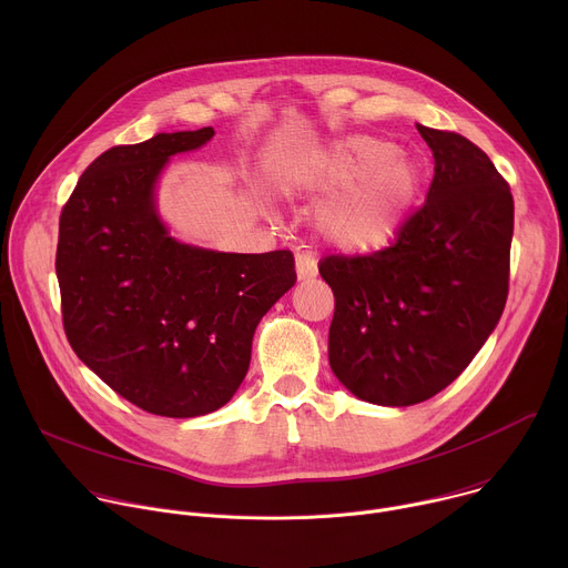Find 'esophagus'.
<instances>
[{
  "label": "esophagus",
  "mask_w": 568,
  "mask_h": 568,
  "mask_svg": "<svg viewBox=\"0 0 568 568\" xmlns=\"http://www.w3.org/2000/svg\"><path fill=\"white\" fill-rule=\"evenodd\" d=\"M318 272L316 267V261L312 254H296V276L298 281H310L314 278Z\"/></svg>",
  "instance_id": "esophagus-1"
}]
</instances>
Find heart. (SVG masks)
I'll use <instances>...</instances> for the list:
<instances>
[{
    "mask_svg": "<svg viewBox=\"0 0 568 568\" xmlns=\"http://www.w3.org/2000/svg\"><path fill=\"white\" fill-rule=\"evenodd\" d=\"M296 182L316 193L344 189L321 204L316 229L339 252L368 254L390 242L412 215L423 171L384 139L351 136L305 159Z\"/></svg>",
    "mask_w": 568,
    "mask_h": 568,
    "instance_id": "heart-1",
    "label": "heart"
}]
</instances>
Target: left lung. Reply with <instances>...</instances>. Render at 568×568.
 <instances>
[{
    "label": "left lung",
    "mask_w": 568,
    "mask_h": 568,
    "mask_svg": "<svg viewBox=\"0 0 568 568\" xmlns=\"http://www.w3.org/2000/svg\"><path fill=\"white\" fill-rule=\"evenodd\" d=\"M416 128L436 164L425 204L390 247L318 263L335 294L331 368L353 395L382 407H409L449 386L508 298V182L463 134Z\"/></svg>",
    "instance_id": "obj_1"
}]
</instances>
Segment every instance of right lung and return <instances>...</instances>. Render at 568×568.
I'll use <instances>...</instances> for the list:
<instances>
[{"label":"right lung","instance_id":"right-lung-1","mask_svg":"<svg viewBox=\"0 0 568 568\" xmlns=\"http://www.w3.org/2000/svg\"><path fill=\"white\" fill-rule=\"evenodd\" d=\"M213 134L161 132L105 150L60 213L64 335L80 362L154 416L195 418L224 407L250 371L258 321L296 281L287 250H200L159 220L161 169Z\"/></svg>","mask_w":568,"mask_h":568}]
</instances>
